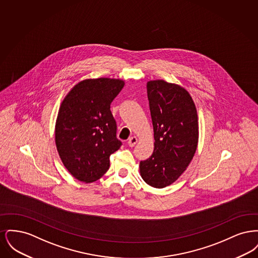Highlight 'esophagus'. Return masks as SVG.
<instances>
[{"instance_id":"esophagus-1","label":"esophagus","mask_w":258,"mask_h":258,"mask_svg":"<svg viewBox=\"0 0 258 258\" xmlns=\"http://www.w3.org/2000/svg\"><path fill=\"white\" fill-rule=\"evenodd\" d=\"M138 142V139H137V137H135V136H133V137H131L130 139H128V141H127V144H128V146L130 147H135V144Z\"/></svg>"}]
</instances>
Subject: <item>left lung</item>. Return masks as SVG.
Wrapping results in <instances>:
<instances>
[{
  "label": "left lung",
  "instance_id": "obj_1",
  "mask_svg": "<svg viewBox=\"0 0 258 258\" xmlns=\"http://www.w3.org/2000/svg\"><path fill=\"white\" fill-rule=\"evenodd\" d=\"M147 94L155 148L149 159L140 161L139 169L149 185L162 188L182 175L196 154L197 107L185 89L164 80L149 81Z\"/></svg>",
  "mask_w": 258,
  "mask_h": 258
}]
</instances>
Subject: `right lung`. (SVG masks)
<instances>
[{
  "mask_svg": "<svg viewBox=\"0 0 258 258\" xmlns=\"http://www.w3.org/2000/svg\"><path fill=\"white\" fill-rule=\"evenodd\" d=\"M123 85L121 79H86L61 101L56 147L64 167L78 181L92 183L101 178L109 168L110 155L122 145L110 104Z\"/></svg>",
  "mask_w": 258,
  "mask_h": 258,
  "instance_id": "obj_1",
  "label": "right lung"
}]
</instances>
